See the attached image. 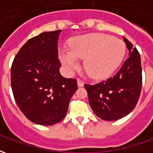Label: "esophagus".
I'll return each mask as SVG.
<instances>
[{
  "mask_svg": "<svg viewBox=\"0 0 153 153\" xmlns=\"http://www.w3.org/2000/svg\"><path fill=\"white\" fill-rule=\"evenodd\" d=\"M77 84H78V87H83L84 83H83L82 80L80 79H78L77 80Z\"/></svg>",
  "mask_w": 153,
  "mask_h": 153,
  "instance_id": "obj_1",
  "label": "esophagus"
}]
</instances>
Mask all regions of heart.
Instances as JSON below:
<instances>
[{"label":"heart","instance_id":"b5f03b06","mask_svg":"<svg viewBox=\"0 0 153 153\" xmlns=\"http://www.w3.org/2000/svg\"><path fill=\"white\" fill-rule=\"evenodd\" d=\"M125 55L123 41L103 33L77 37L70 42V49H61L59 52L60 62L69 73L79 68V59H84V70L95 79L111 76L121 64Z\"/></svg>","mask_w":153,"mask_h":153}]
</instances>
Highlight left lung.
<instances>
[{
    "mask_svg": "<svg viewBox=\"0 0 153 153\" xmlns=\"http://www.w3.org/2000/svg\"><path fill=\"white\" fill-rule=\"evenodd\" d=\"M128 58L112 78L94 85L84 84L93 112L106 121H114L131 112L142 88L141 58L133 44L124 38Z\"/></svg>",
    "mask_w": 153,
    "mask_h": 153,
    "instance_id": "8db88e82",
    "label": "left lung"
}]
</instances>
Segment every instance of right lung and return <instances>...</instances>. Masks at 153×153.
<instances>
[{
	"mask_svg": "<svg viewBox=\"0 0 153 153\" xmlns=\"http://www.w3.org/2000/svg\"><path fill=\"white\" fill-rule=\"evenodd\" d=\"M61 30L30 38L15 56L11 88L17 105L35 124L52 125L65 116L77 81L60 73L57 43Z\"/></svg>",
	"mask_w": 153,
	"mask_h": 153,
	"instance_id": "add662e5",
	"label": "right lung"
}]
</instances>
